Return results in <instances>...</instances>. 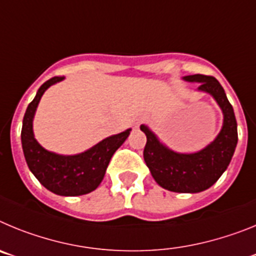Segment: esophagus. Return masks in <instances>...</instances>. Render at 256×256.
<instances>
[{
	"label": "esophagus",
	"mask_w": 256,
	"mask_h": 256,
	"mask_svg": "<svg viewBox=\"0 0 256 256\" xmlns=\"http://www.w3.org/2000/svg\"><path fill=\"white\" fill-rule=\"evenodd\" d=\"M138 123H140V120H138ZM138 123H137V124H136V126H138Z\"/></svg>",
	"instance_id": "1"
}]
</instances>
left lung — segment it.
Masks as SVG:
<instances>
[{
	"label": "left lung",
	"instance_id": "left-lung-1",
	"mask_svg": "<svg viewBox=\"0 0 256 256\" xmlns=\"http://www.w3.org/2000/svg\"><path fill=\"white\" fill-rule=\"evenodd\" d=\"M188 82H198V90L212 94L223 112L220 133L204 150L196 154H177L160 144L146 126L144 159L151 176L162 188L180 194H196L212 187L224 173L236 148L237 122L234 108L228 101L220 83L212 76L195 74L184 76Z\"/></svg>",
	"mask_w": 256,
	"mask_h": 256
}]
</instances>
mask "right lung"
Returning a JSON list of instances; mask_svg holds the SVG:
<instances>
[{
	"label": "right lung",
	"mask_w": 256,
	"mask_h": 256,
	"mask_svg": "<svg viewBox=\"0 0 256 256\" xmlns=\"http://www.w3.org/2000/svg\"><path fill=\"white\" fill-rule=\"evenodd\" d=\"M62 79L64 76H54L44 82L28 105L22 119V146L28 168L40 184L56 195L80 196L98 187L112 156L130 136V130L108 137L78 155L64 156L44 150L33 134V116L44 91Z\"/></svg>",
	"instance_id": "1"
}]
</instances>
